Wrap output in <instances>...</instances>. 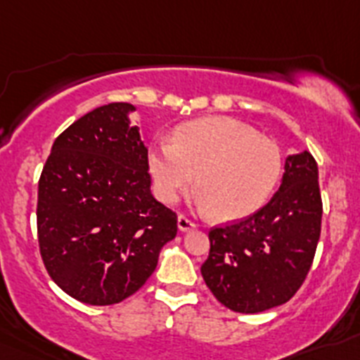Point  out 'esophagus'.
<instances>
[{
  "label": "esophagus",
  "instance_id": "34e87169",
  "mask_svg": "<svg viewBox=\"0 0 360 360\" xmlns=\"http://www.w3.org/2000/svg\"><path fill=\"white\" fill-rule=\"evenodd\" d=\"M178 229H180L182 232L193 231V229H196V224L193 221V219L187 218V216L180 214V216H178Z\"/></svg>",
  "mask_w": 360,
  "mask_h": 360
}]
</instances>
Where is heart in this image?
Returning a JSON list of instances; mask_svg holds the SVG:
<instances>
[{
  "label": "heart",
  "mask_w": 360,
  "mask_h": 360,
  "mask_svg": "<svg viewBox=\"0 0 360 360\" xmlns=\"http://www.w3.org/2000/svg\"><path fill=\"white\" fill-rule=\"evenodd\" d=\"M148 169L155 195L174 203L196 180L198 202L218 219L254 214L269 202L283 171L279 146L232 117H202L178 126L173 142L153 144Z\"/></svg>",
  "instance_id": "1"
}]
</instances>
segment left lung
Instances as JSON below:
<instances>
[{
    "mask_svg": "<svg viewBox=\"0 0 360 360\" xmlns=\"http://www.w3.org/2000/svg\"><path fill=\"white\" fill-rule=\"evenodd\" d=\"M317 162L308 151L285 162L281 186L249 218L209 231L202 276L219 303L257 314L294 297L307 279L321 236Z\"/></svg>",
    "mask_w": 360,
    "mask_h": 360,
    "instance_id": "1",
    "label": "left lung"
}]
</instances>
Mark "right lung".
<instances>
[{"instance_id": "obj_1", "label": "right lung", "mask_w": 360, "mask_h": 360, "mask_svg": "<svg viewBox=\"0 0 360 360\" xmlns=\"http://www.w3.org/2000/svg\"><path fill=\"white\" fill-rule=\"evenodd\" d=\"M135 106L95 108L57 136L37 189L44 269L81 303L106 307L144 287L176 236V212L151 195Z\"/></svg>"}]
</instances>
